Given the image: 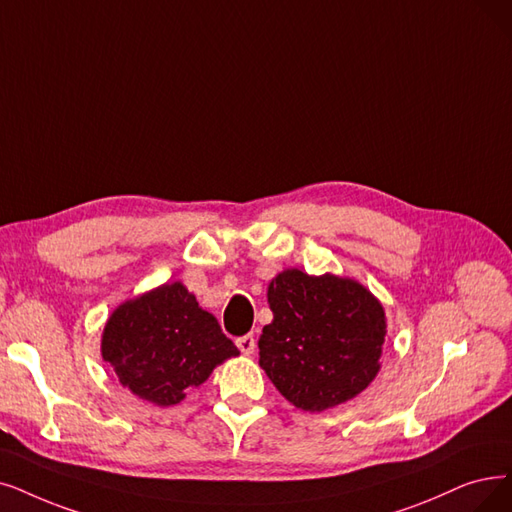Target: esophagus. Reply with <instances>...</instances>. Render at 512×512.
I'll use <instances>...</instances> for the list:
<instances>
[{
    "mask_svg": "<svg viewBox=\"0 0 512 512\" xmlns=\"http://www.w3.org/2000/svg\"><path fill=\"white\" fill-rule=\"evenodd\" d=\"M235 342H237L239 351H241L243 355H252L254 349H256V338H254V334H245V336L237 338Z\"/></svg>",
    "mask_w": 512,
    "mask_h": 512,
    "instance_id": "esophagus-1",
    "label": "esophagus"
}]
</instances>
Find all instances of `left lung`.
Instances as JSON below:
<instances>
[{"instance_id":"left-lung-1","label":"left lung","mask_w":512,"mask_h":512,"mask_svg":"<svg viewBox=\"0 0 512 512\" xmlns=\"http://www.w3.org/2000/svg\"><path fill=\"white\" fill-rule=\"evenodd\" d=\"M273 321L258 340L260 367L304 412H323L365 391L378 370L386 317L355 279L279 273L269 285Z\"/></svg>"}]
</instances>
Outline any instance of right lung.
I'll use <instances>...</instances> for the list:
<instances>
[{
    "label": "right lung",
    "instance_id": "right-lung-1",
    "mask_svg": "<svg viewBox=\"0 0 512 512\" xmlns=\"http://www.w3.org/2000/svg\"><path fill=\"white\" fill-rule=\"evenodd\" d=\"M100 353L121 384L161 407L180 403L189 386L203 384L216 365L239 355L216 317L180 281L119 304L102 332Z\"/></svg>",
    "mask_w": 512,
    "mask_h": 512
}]
</instances>
